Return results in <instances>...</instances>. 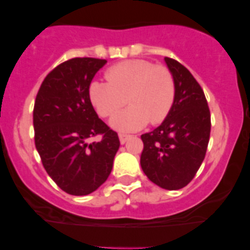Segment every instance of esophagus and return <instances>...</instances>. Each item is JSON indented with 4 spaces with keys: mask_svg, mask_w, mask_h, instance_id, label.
I'll return each mask as SVG.
<instances>
[{
    "mask_svg": "<svg viewBox=\"0 0 250 250\" xmlns=\"http://www.w3.org/2000/svg\"><path fill=\"white\" fill-rule=\"evenodd\" d=\"M118 138H120L121 144H125V141H127L128 139H129L130 135H128V134H123V133H120V134H118Z\"/></svg>",
    "mask_w": 250,
    "mask_h": 250,
    "instance_id": "esophagus-1",
    "label": "esophagus"
}]
</instances>
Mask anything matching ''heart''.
I'll return each mask as SVG.
<instances>
[{
    "instance_id": "obj_1",
    "label": "heart",
    "mask_w": 250,
    "mask_h": 250,
    "mask_svg": "<svg viewBox=\"0 0 250 250\" xmlns=\"http://www.w3.org/2000/svg\"><path fill=\"white\" fill-rule=\"evenodd\" d=\"M107 81H93L88 94L102 117H111L125 104L130 106L111 120V125L123 132H133L163 122L174 106L176 83L167 66L148 60H125L106 71Z\"/></svg>"
}]
</instances>
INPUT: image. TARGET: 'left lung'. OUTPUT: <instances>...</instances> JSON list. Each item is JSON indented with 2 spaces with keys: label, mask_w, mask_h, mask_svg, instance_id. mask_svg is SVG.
Returning a JSON list of instances; mask_svg holds the SVG:
<instances>
[{
  "label": "left lung",
  "mask_w": 250,
  "mask_h": 250,
  "mask_svg": "<svg viewBox=\"0 0 250 250\" xmlns=\"http://www.w3.org/2000/svg\"><path fill=\"white\" fill-rule=\"evenodd\" d=\"M176 83L174 106L162 125L141 135L140 165L153 184L183 188L200 169L210 137V111L200 83L184 65L165 58Z\"/></svg>",
  "instance_id": "left-lung-1"
}]
</instances>
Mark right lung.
<instances>
[{
    "mask_svg": "<svg viewBox=\"0 0 250 250\" xmlns=\"http://www.w3.org/2000/svg\"><path fill=\"white\" fill-rule=\"evenodd\" d=\"M105 59L72 58L40 87L34 106L35 145L48 175L66 193L85 196L106 181L120 147L115 130L98 117L89 84ZM99 136L98 142H90Z\"/></svg>",
    "mask_w": 250,
    "mask_h": 250,
    "instance_id": "1",
    "label": "right lung"
}]
</instances>
